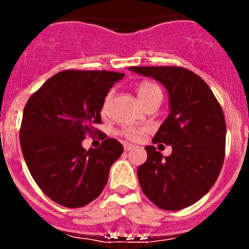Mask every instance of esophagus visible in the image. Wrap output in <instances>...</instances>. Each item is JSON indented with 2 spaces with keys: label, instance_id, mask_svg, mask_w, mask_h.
<instances>
[{
  "label": "esophagus",
  "instance_id": "obj_1",
  "mask_svg": "<svg viewBox=\"0 0 249 249\" xmlns=\"http://www.w3.org/2000/svg\"><path fill=\"white\" fill-rule=\"evenodd\" d=\"M134 147H136V146H134V145H132V144H127V142H125V144H124V150H125V151L133 150Z\"/></svg>",
  "mask_w": 249,
  "mask_h": 249
}]
</instances>
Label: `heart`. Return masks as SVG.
<instances>
[{"mask_svg":"<svg viewBox=\"0 0 249 249\" xmlns=\"http://www.w3.org/2000/svg\"><path fill=\"white\" fill-rule=\"evenodd\" d=\"M137 92H138V97H139V101L142 102V104H144V102H146L148 98L151 97L156 96V95H161V91L160 89L157 87L156 84L151 82H142L139 84L138 89H137ZM111 95H107V98H105L104 104H103V111L107 110L108 101H110ZM144 132L142 128H126L124 131V136L126 137L128 139H132V141H138L141 138V134Z\"/></svg>","mask_w":249,"mask_h":249,"instance_id":"obj_1","label":"heart"}]
</instances>
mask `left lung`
<instances>
[{
  "instance_id": "left-lung-1",
  "label": "left lung",
  "mask_w": 249,
  "mask_h": 249,
  "mask_svg": "<svg viewBox=\"0 0 249 249\" xmlns=\"http://www.w3.org/2000/svg\"><path fill=\"white\" fill-rule=\"evenodd\" d=\"M158 81L168 93L170 113L153 142L172 146L164 157L145 147L147 159L137 171L139 184L156 206L178 211L196 202L218 179L225 158L224 112L210 87L192 71L179 67H131Z\"/></svg>"
}]
</instances>
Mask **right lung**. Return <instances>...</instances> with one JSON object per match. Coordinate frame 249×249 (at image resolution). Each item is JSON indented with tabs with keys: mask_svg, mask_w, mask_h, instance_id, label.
<instances>
[{
	"mask_svg": "<svg viewBox=\"0 0 249 249\" xmlns=\"http://www.w3.org/2000/svg\"><path fill=\"white\" fill-rule=\"evenodd\" d=\"M124 73L65 70L50 77L25 104L19 142L38 187L64 207L95 200L107 182L123 145L107 138L98 148L82 142L101 124L105 97Z\"/></svg>",
	"mask_w": 249,
	"mask_h": 249,
	"instance_id": "1",
	"label": "right lung"
}]
</instances>
